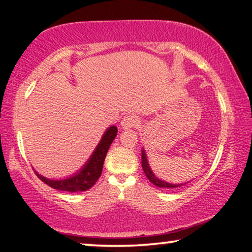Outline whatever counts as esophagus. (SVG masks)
Instances as JSON below:
<instances>
[{
    "instance_id": "esophagus-1",
    "label": "esophagus",
    "mask_w": 252,
    "mask_h": 252,
    "mask_svg": "<svg viewBox=\"0 0 252 252\" xmlns=\"http://www.w3.org/2000/svg\"><path fill=\"white\" fill-rule=\"evenodd\" d=\"M140 125L139 119L136 118L133 114H129V116H126L121 121V126L122 129H131V127H135L136 126Z\"/></svg>"
}]
</instances>
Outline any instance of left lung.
<instances>
[{"label":"left lung","instance_id":"1","mask_svg":"<svg viewBox=\"0 0 252 252\" xmlns=\"http://www.w3.org/2000/svg\"><path fill=\"white\" fill-rule=\"evenodd\" d=\"M141 161H142V169L144 173H146L147 178L150 180L153 185L156 187H159V188H178V187H181L183 185H171V183H168V182H164L160 180V179H158L153 172L151 171L150 167H149L148 164V160H147V156H146V152L142 150V156H141Z\"/></svg>","mask_w":252,"mask_h":252}]
</instances>
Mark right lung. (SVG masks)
<instances>
[{
    "label": "right lung",
    "mask_w": 252,
    "mask_h": 252,
    "mask_svg": "<svg viewBox=\"0 0 252 252\" xmlns=\"http://www.w3.org/2000/svg\"><path fill=\"white\" fill-rule=\"evenodd\" d=\"M117 126H110L105 131L100 143L97 144L96 149L92 153V156L87 162V164L74 177L64 179V180H50V179L40 176L36 171L35 174L39 177L42 182H44L45 185L50 186L53 189L67 191V192H78V191L89 190L91 187L95 185L97 179L101 176L105 156L108 153L111 143L113 142L114 138L117 136Z\"/></svg>",
    "instance_id": "obj_1"
}]
</instances>
